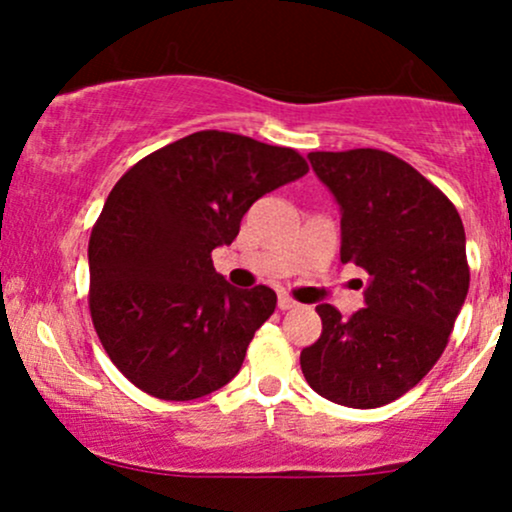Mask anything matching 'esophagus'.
Segmentation results:
<instances>
[{"label": "esophagus", "mask_w": 512, "mask_h": 512, "mask_svg": "<svg viewBox=\"0 0 512 512\" xmlns=\"http://www.w3.org/2000/svg\"><path fill=\"white\" fill-rule=\"evenodd\" d=\"M276 303H279V310H291V308H298V303L293 301V298L284 296V293H281V296H279V301H276Z\"/></svg>", "instance_id": "34e87169"}]
</instances>
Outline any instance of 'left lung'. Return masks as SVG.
Segmentation results:
<instances>
[{"instance_id":"obj_1","label":"left lung","mask_w":512,"mask_h":512,"mask_svg":"<svg viewBox=\"0 0 512 512\" xmlns=\"http://www.w3.org/2000/svg\"><path fill=\"white\" fill-rule=\"evenodd\" d=\"M310 166L342 211V262L370 274L346 320L317 305L322 334L301 351L317 395L354 409L390 404L436 366L469 291L457 209L402 158L378 149L313 151Z\"/></svg>"}]
</instances>
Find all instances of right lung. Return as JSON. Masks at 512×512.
<instances>
[{
  "label": "right lung",
  "mask_w": 512,
  "mask_h": 512,
  "mask_svg": "<svg viewBox=\"0 0 512 512\" xmlns=\"http://www.w3.org/2000/svg\"><path fill=\"white\" fill-rule=\"evenodd\" d=\"M305 173L293 149L207 129L117 180L88 240V305L129 383L187 402L236 378L276 293L231 286L211 250L236 240L257 199Z\"/></svg>",
  "instance_id": "add662e5"
}]
</instances>
